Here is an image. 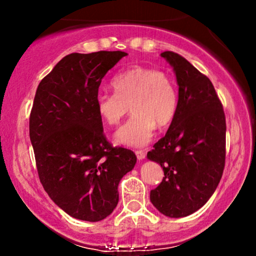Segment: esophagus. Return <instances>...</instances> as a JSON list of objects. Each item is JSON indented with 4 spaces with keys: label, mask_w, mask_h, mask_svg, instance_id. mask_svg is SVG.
<instances>
[{
    "label": "esophagus",
    "mask_w": 256,
    "mask_h": 256,
    "mask_svg": "<svg viewBox=\"0 0 256 256\" xmlns=\"http://www.w3.org/2000/svg\"><path fill=\"white\" fill-rule=\"evenodd\" d=\"M134 152H136V155H137V158H138V160H143V158H146V152H143V150H136Z\"/></svg>",
    "instance_id": "34e87169"
}]
</instances>
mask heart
I'll use <instances>...</instances> for the list:
<instances>
[{"instance_id": "obj_1", "label": "heart", "mask_w": 256, "mask_h": 256, "mask_svg": "<svg viewBox=\"0 0 256 256\" xmlns=\"http://www.w3.org/2000/svg\"><path fill=\"white\" fill-rule=\"evenodd\" d=\"M114 94L100 92L96 110L107 125H118L130 110L131 119L116 134V142L130 146H146L156 126L166 128L178 110V90L168 72L146 66H134L112 80Z\"/></svg>"}]
</instances>
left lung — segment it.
Listing matches in <instances>:
<instances>
[{
  "mask_svg": "<svg viewBox=\"0 0 256 256\" xmlns=\"http://www.w3.org/2000/svg\"><path fill=\"white\" fill-rule=\"evenodd\" d=\"M179 86L178 110L166 134L148 152L162 182L150 192L160 213L182 218L200 210L216 192L225 167L226 122L212 82L186 58L164 52Z\"/></svg>",
  "mask_w": 256,
  "mask_h": 256,
  "instance_id": "left-lung-1",
  "label": "left lung"
}]
</instances>
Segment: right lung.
<instances>
[{"label": "right lung", "instance_id": "obj_1", "mask_svg": "<svg viewBox=\"0 0 256 256\" xmlns=\"http://www.w3.org/2000/svg\"><path fill=\"white\" fill-rule=\"evenodd\" d=\"M126 55L72 52L37 88L30 140L38 177L49 198L76 219L110 216L119 201V182L137 161L130 149L108 142L95 106L102 78Z\"/></svg>", "mask_w": 256, "mask_h": 256}]
</instances>
